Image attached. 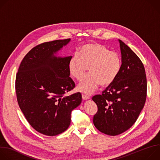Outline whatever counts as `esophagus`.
<instances>
[{
	"label": "esophagus",
	"mask_w": 160,
	"mask_h": 160,
	"mask_svg": "<svg viewBox=\"0 0 160 160\" xmlns=\"http://www.w3.org/2000/svg\"><path fill=\"white\" fill-rule=\"evenodd\" d=\"M82 99L83 100H88L90 99V97L89 96H85V95H82Z\"/></svg>",
	"instance_id": "obj_1"
}]
</instances>
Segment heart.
<instances>
[{
    "label": "heart",
    "mask_w": 160,
    "mask_h": 160,
    "mask_svg": "<svg viewBox=\"0 0 160 160\" xmlns=\"http://www.w3.org/2000/svg\"><path fill=\"white\" fill-rule=\"evenodd\" d=\"M121 68L120 55L98 43L85 44L68 62L69 72L77 80H82L88 69L90 75L77 87L79 92L87 95L94 92L99 85L102 87L111 85L117 79Z\"/></svg>",
    "instance_id": "obj_1"
}]
</instances>
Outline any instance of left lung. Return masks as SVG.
<instances>
[{
  "mask_svg": "<svg viewBox=\"0 0 160 160\" xmlns=\"http://www.w3.org/2000/svg\"><path fill=\"white\" fill-rule=\"evenodd\" d=\"M122 68L117 79L92 100L98 111L94 116L96 128L115 136L129 129L138 120L147 96L144 66L136 54L119 40Z\"/></svg>",
  "mask_w": 160,
  "mask_h": 160,
  "instance_id": "8db88e82",
  "label": "left lung"
}]
</instances>
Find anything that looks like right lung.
<instances>
[{
  "mask_svg": "<svg viewBox=\"0 0 160 160\" xmlns=\"http://www.w3.org/2000/svg\"><path fill=\"white\" fill-rule=\"evenodd\" d=\"M70 41L56 40L37 45L24 57L16 74L19 106L30 125L45 135L66 130L71 112L82 102L79 92L64 96L75 87L68 69L72 56H55Z\"/></svg>",
  "mask_w": 160,
  "mask_h": 160,
  "instance_id": "obj_1",
  "label": "right lung"
}]
</instances>
